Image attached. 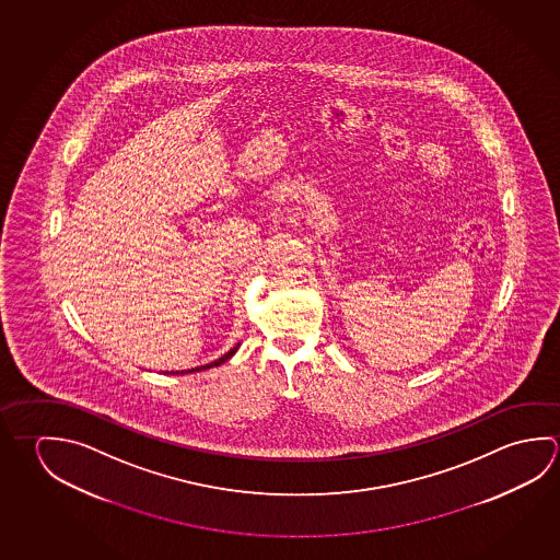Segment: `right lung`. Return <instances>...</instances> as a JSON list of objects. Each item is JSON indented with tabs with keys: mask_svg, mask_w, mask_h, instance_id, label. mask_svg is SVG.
<instances>
[{
	"mask_svg": "<svg viewBox=\"0 0 560 560\" xmlns=\"http://www.w3.org/2000/svg\"><path fill=\"white\" fill-rule=\"evenodd\" d=\"M237 348H240V342H237L236 346H234V348L230 350V352L224 353L222 358H218V360H214V362L207 363V365H198V368H192V370H183V372L171 373H173V375H175V373H177V375L178 373H180V375H185V373L202 372V370H210V368H217V365H220V363L228 362V360H230V358H232V355H234V353L237 352Z\"/></svg>",
	"mask_w": 560,
	"mask_h": 560,
	"instance_id": "add662e5",
	"label": "right lung"
}]
</instances>
